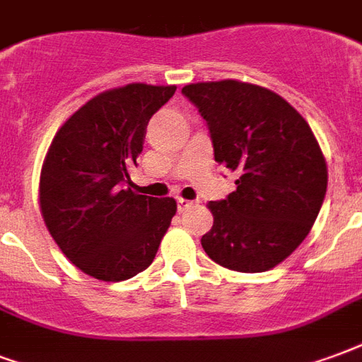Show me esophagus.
Returning <instances> with one entry per match:
<instances>
[{
	"label": "esophagus",
	"mask_w": 362,
	"mask_h": 362,
	"mask_svg": "<svg viewBox=\"0 0 362 362\" xmlns=\"http://www.w3.org/2000/svg\"><path fill=\"white\" fill-rule=\"evenodd\" d=\"M194 202L192 200H185V199H177V210L179 212H185V210H189Z\"/></svg>",
	"instance_id": "1"
}]
</instances>
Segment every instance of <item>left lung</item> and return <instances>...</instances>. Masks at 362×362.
Returning <instances> with one entry per match:
<instances>
[{
	"label": "left lung",
	"instance_id": "obj_1",
	"mask_svg": "<svg viewBox=\"0 0 362 362\" xmlns=\"http://www.w3.org/2000/svg\"><path fill=\"white\" fill-rule=\"evenodd\" d=\"M214 158L239 171L237 189L210 202L214 226L200 243L223 268L266 272L305 241L328 187L326 160L300 113L276 92L220 81L187 84Z\"/></svg>",
	"mask_w": 362,
	"mask_h": 362
}]
</instances>
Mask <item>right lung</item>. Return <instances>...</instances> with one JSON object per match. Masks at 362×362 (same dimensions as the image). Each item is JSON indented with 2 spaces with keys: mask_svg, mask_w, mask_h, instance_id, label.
<instances>
[{
  "mask_svg": "<svg viewBox=\"0 0 362 362\" xmlns=\"http://www.w3.org/2000/svg\"><path fill=\"white\" fill-rule=\"evenodd\" d=\"M175 86L127 84L92 98L65 121L47 150L40 208L71 262L102 281H123L154 260L177 204L133 191L129 171L150 117Z\"/></svg>",
  "mask_w": 362,
  "mask_h": 362,
  "instance_id": "add662e5",
  "label": "right lung"
}]
</instances>
